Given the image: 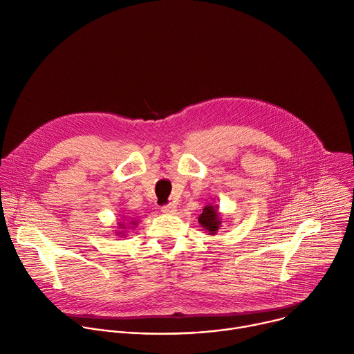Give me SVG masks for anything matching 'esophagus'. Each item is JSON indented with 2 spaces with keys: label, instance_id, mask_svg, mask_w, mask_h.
Segmentation results:
<instances>
[{
  "label": "esophagus",
  "instance_id": "obj_1",
  "mask_svg": "<svg viewBox=\"0 0 354 354\" xmlns=\"http://www.w3.org/2000/svg\"><path fill=\"white\" fill-rule=\"evenodd\" d=\"M161 212L162 213H167V214H171V213H175L176 212V206L174 203H169V205H165L161 207Z\"/></svg>",
  "mask_w": 354,
  "mask_h": 354
}]
</instances>
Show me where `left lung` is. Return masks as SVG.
I'll use <instances>...</instances> for the list:
<instances>
[{
	"label": "left lung",
	"instance_id": "8db88e82",
	"mask_svg": "<svg viewBox=\"0 0 354 354\" xmlns=\"http://www.w3.org/2000/svg\"><path fill=\"white\" fill-rule=\"evenodd\" d=\"M198 224L206 230V232H209V235H214L221 227V218L217 207L212 205L206 206L203 209V213L198 216Z\"/></svg>",
	"mask_w": 354,
	"mask_h": 354
}]
</instances>
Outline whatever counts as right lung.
<instances>
[{
	"label": "right lung",
	"mask_w": 354,
	"mask_h": 354,
	"mask_svg": "<svg viewBox=\"0 0 354 354\" xmlns=\"http://www.w3.org/2000/svg\"><path fill=\"white\" fill-rule=\"evenodd\" d=\"M131 224H136V221H131ZM120 228H123V230H126V227H124V224H120ZM119 234H122V232H119Z\"/></svg>",
	"instance_id": "obj_1"
}]
</instances>
